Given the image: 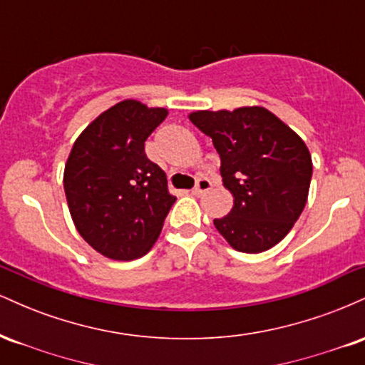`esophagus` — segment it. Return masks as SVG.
<instances>
[{
	"label": "esophagus",
	"instance_id": "1",
	"mask_svg": "<svg viewBox=\"0 0 365 365\" xmlns=\"http://www.w3.org/2000/svg\"><path fill=\"white\" fill-rule=\"evenodd\" d=\"M211 188H212V183L209 182L207 178H199V180H197L195 187L192 188V194H194V195H202V194H206L207 190H211Z\"/></svg>",
	"mask_w": 365,
	"mask_h": 365
}]
</instances>
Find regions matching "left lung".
<instances>
[{
    "label": "left lung",
    "instance_id": "obj_1",
    "mask_svg": "<svg viewBox=\"0 0 365 365\" xmlns=\"http://www.w3.org/2000/svg\"><path fill=\"white\" fill-rule=\"evenodd\" d=\"M212 139L233 207L215 220L238 252L259 254L282 242L302 215L312 177L305 142L261 106L188 115Z\"/></svg>",
    "mask_w": 365,
    "mask_h": 365
}]
</instances>
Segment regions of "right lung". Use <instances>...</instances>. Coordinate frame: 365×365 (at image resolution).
Listing matches in <instances>:
<instances>
[{
  "label": "right lung",
  "mask_w": 365,
  "mask_h": 365,
  "mask_svg": "<svg viewBox=\"0 0 365 365\" xmlns=\"http://www.w3.org/2000/svg\"><path fill=\"white\" fill-rule=\"evenodd\" d=\"M166 116L165 108L125 99L87 125L70 150L63 175L70 215L104 257L132 261L148 254L177 200L166 173L144 150Z\"/></svg>",
  "instance_id": "1"
}]
</instances>
